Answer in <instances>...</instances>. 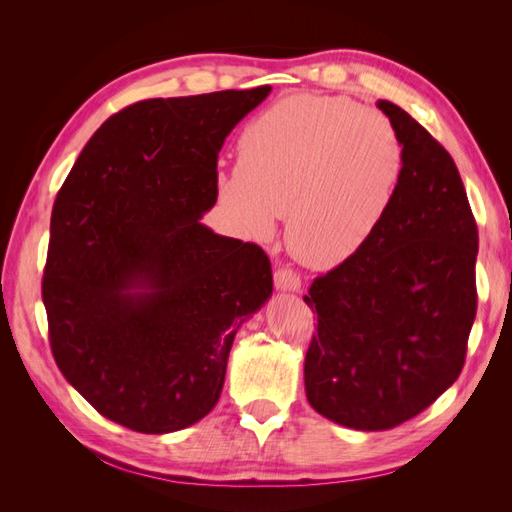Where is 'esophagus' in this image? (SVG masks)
Here are the masks:
<instances>
[{"label":"esophagus","instance_id":"34e87169","mask_svg":"<svg viewBox=\"0 0 512 512\" xmlns=\"http://www.w3.org/2000/svg\"><path fill=\"white\" fill-rule=\"evenodd\" d=\"M275 288L299 292L301 290V277L297 275V271H292L290 267H280L275 271Z\"/></svg>","mask_w":512,"mask_h":512}]
</instances>
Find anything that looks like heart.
<instances>
[{
  "label": "heart",
  "mask_w": 512,
  "mask_h": 512,
  "mask_svg": "<svg viewBox=\"0 0 512 512\" xmlns=\"http://www.w3.org/2000/svg\"><path fill=\"white\" fill-rule=\"evenodd\" d=\"M239 164L215 188L241 235L269 237L286 215L294 258L331 269L359 254L389 213L404 145L376 108L297 94L256 115L239 136Z\"/></svg>",
  "instance_id": "heart-1"
}]
</instances>
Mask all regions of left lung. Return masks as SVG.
Wrapping results in <instances>:
<instances>
[{"label": "left lung", "mask_w": 512, "mask_h": 512, "mask_svg": "<svg viewBox=\"0 0 512 512\" xmlns=\"http://www.w3.org/2000/svg\"><path fill=\"white\" fill-rule=\"evenodd\" d=\"M404 145V175L363 250L303 301L318 327L305 393L318 414L384 431L429 408L459 374L476 316L478 230L448 151L404 108L378 102Z\"/></svg>", "instance_id": "1"}]
</instances>
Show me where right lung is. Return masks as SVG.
Returning <instances> with one entry per match:
<instances>
[{
	"mask_svg": "<svg viewBox=\"0 0 512 512\" xmlns=\"http://www.w3.org/2000/svg\"><path fill=\"white\" fill-rule=\"evenodd\" d=\"M269 91L126 106L61 185L42 277L51 350L113 423L170 433L207 416L237 329L271 297L262 247L200 224L226 136Z\"/></svg>",
	"mask_w": 512,
	"mask_h": 512,
	"instance_id": "obj_1",
	"label": "right lung"
}]
</instances>
